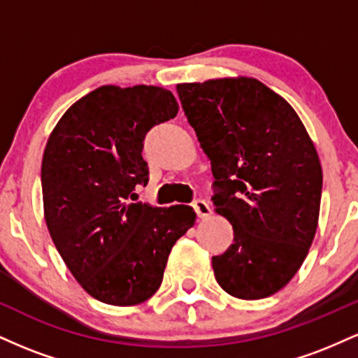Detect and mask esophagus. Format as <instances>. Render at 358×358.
Wrapping results in <instances>:
<instances>
[{
  "label": "esophagus",
  "mask_w": 358,
  "mask_h": 358,
  "mask_svg": "<svg viewBox=\"0 0 358 358\" xmlns=\"http://www.w3.org/2000/svg\"><path fill=\"white\" fill-rule=\"evenodd\" d=\"M192 205H193V208H195L196 215H199L200 219H207V217L212 213L210 205L205 202V200H195V202H193Z\"/></svg>",
  "instance_id": "34e87169"
}]
</instances>
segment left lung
I'll list each match as a JSON object with an SVG mask.
<instances>
[{"label": "left lung", "instance_id": "obj_1", "mask_svg": "<svg viewBox=\"0 0 358 358\" xmlns=\"http://www.w3.org/2000/svg\"><path fill=\"white\" fill-rule=\"evenodd\" d=\"M185 116L212 163L215 212L234 244L212 257L222 289L262 299L293 279L318 227L323 171L305 124L254 77L176 85Z\"/></svg>", "mask_w": 358, "mask_h": 358}]
</instances>
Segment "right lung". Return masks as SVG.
<instances>
[{
    "instance_id": "right-lung-1",
    "label": "right lung",
    "mask_w": 358,
    "mask_h": 358,
    "mask_svg": "<svg viewBox=\"0 0 358 358\" xmlns=\"http://www.w3.org/2000/svg\"><path fill=\"white\" fill-rule=\"evenodd\" d=\"M176 113L178 102L163 87L102 85L65 110L45 146L48 232L77 282L108 305L153 296L171 248L195 224L188 205L126 202L138 183H148L146 133Z\"/></svg>"
}]
</instances>
